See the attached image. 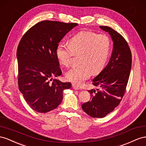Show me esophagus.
<instances>
[{"mask_svg":"<svg viewBox=\"0 0 146 146\" xmlns=\"http://www.w3.org/2000/svg\"><path fill=\"white\" fill-rule=\"evenodd\" d=\"M72 87H73V89L74 90H79V89H80V87H79L77 86H76V85H74V84L72 85Z\"/></svg>","mask_w":146,"mask_h":146,"instance_id":"obj_1","label":"esophagus"}]
</instances>
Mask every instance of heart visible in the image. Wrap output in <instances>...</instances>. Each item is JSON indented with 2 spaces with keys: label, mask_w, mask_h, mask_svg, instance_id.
<instances>
[{
  "label": "heart",
  "mask_w": 146,
  "mask_h": 146,
  "mask_svg": "<svg viewBox=\"0 0 146 146\" xmlns=\"http://www.w3.org/2000/svg\"><path fill=\"white\" fill-rule=\"evenodd\" d=\"M111 48L110 38L106 35L82 31L71 37L68 46L59 43L56 48V56L60 64L65 66L70 64L71 58L79 56L80 66L71 69L66 73V79L75 84H81L92 73L96 74L105 67Z\"/></svg>",
  "instance_id": "1"
}]
</instances>
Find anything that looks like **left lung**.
<instances>
[{
  "label": "left lung",
  "mask_w": 146,
  "mask_h": 146,
  "mask_svg": "<svg viewBox=\"0 0 146 146\" xmlns=\"http://www.w3.org/2000/svg\"><path fill=\"white\" fill-rule=\"evenodd\" d=\"M109 33L113 50L108 64L92 80L96 89L88 90L91 100L82 109L94 118H103L117 107L125 92L131 68V53L127 41L114 29L100 26Z\"/></svg>",
  "instance_id": "left-lung-1"
}]
</instances>
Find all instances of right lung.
I'll list each match as a JSON object with an SVG mask.
<instances>
[{
  "label": "right lung",
  "mask_w": 146,
  "mask_h": 146,
  "mask_svg": "<svg viewBox=\"0 0 146 146\" xmlns=\"http://www.w3.org/2000/svg\"><path fill=\"white\" fill-rule=\"evenodd\" d=\"M78 25L43 21L29 29L21 40L16 52L18 86L33 110L45 113L56 109L63 99L64 90L71 88L70 82L52 80V77L62 74L57 45Z\"/></svg>",
  "instance_id": "right-lung-1"
}]
</instances>
